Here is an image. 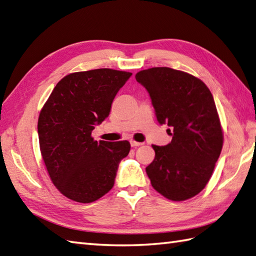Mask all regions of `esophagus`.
Listing matches in <instances>:
<instances>
[{
    "instance_id": "esophagus-1",
    "label": "esophagus",
    "mask_w": 256,
    "mask_h": 256,
    "mask_svg": "<svg viewBox=\"0 0 256 256\" xmlns=\"http://www.w3.org/2000/svg\"><path fill=\"white\" fill-rule=\"evenodd\" d=\"M143 143L140 142H136V140H131V146L132 148H138V146H140Z\"/></svg>"
}]
</instances>
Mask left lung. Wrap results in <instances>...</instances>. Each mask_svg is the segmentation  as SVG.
Wrapping results in <instances>:
<instances>
[{"label": "left lung", "instance_id": "1", "mask_svg": "<svg viewBox=\"0 0 256 256\" xmlns=\"http://www.w3.org/2000/svg\"><path fill=\"white\" fill-rule=\"evenodd\" d=\"M135 78L150 94L157 121L172 128L170 144L153 145L155 158L146 167L152 186L170 200L192 198L208 184L224 145L214 96L200 79L168 67Z\"/></svg>", "mask_w": 256, "mask_h": 256}]
</instances>
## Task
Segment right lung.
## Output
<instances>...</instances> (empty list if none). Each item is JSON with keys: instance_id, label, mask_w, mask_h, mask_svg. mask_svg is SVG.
I'll return each instance as SVG.
<instances>
[{"instance_id": "add662e5", "label": "right lung", "mask_w": 256, "mask_h": 256, "mask_svg": "<svg viewBox=\"0 0 256 256\" xmlns=\"http://www.w3.org/2000/svg\"><path fill=\"white\" fill-rule=\"evenodd\" d=\"M131 76L108 68L70 74L42 106L37 125L40 153L52 182L67 198L90 204L112 189L131 145L98 143L91 132L108 116L114 96Z\"/></svg>"}]
</instances>
